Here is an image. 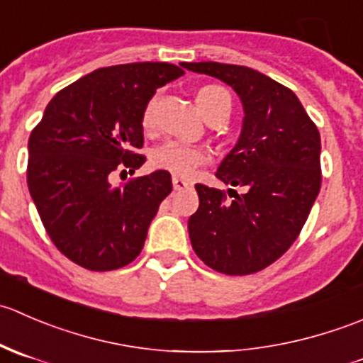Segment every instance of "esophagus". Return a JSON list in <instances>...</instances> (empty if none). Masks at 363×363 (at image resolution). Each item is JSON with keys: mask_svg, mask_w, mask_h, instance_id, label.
Listing matches in <instances>:
<instances>
[{"mask_svg": "<svg viewBox=\"0 0 363 363\" xmlns=\"http://www.w3.org/2000/svg\"><path fill=\"white\" fill-rule=\"evenodd\" d=\"M172 184H174V189L175 191H181V189H188L191 188V182L186 181V179H181L177 177V175H174V179H172Z\"/></svg>", "mask_w": 363, "mask_h": 363, "instance_id": "34e87169", "label": "esophagus"}]
</instances>
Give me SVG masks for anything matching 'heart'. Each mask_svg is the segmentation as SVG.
Listing matches in <instances>:
<instances>
[{"instance_id": "heart-1", "label": "heart", "mask_w": 363, "mask_h": 363, "mask_svg": "<svg viewBox=\"0 0 363 363\" xmlns=\"http://www.w3.org/2000/svg\"><path fill=\"white\" fill-rule=\"evenodd\" d=\"M196 104H199L200 111L205 113V117L216 112H230V94L221 86L207 84L196 91ZM155 108L156 96H152L142 111V126L144 128L152 126ZM208 158H211L208 151L202 145L188 144V142L181 140L164 142L151 152V160L156 167L172 172V174L182 175V177L191 175L195 168L207 163Z\"/></svg>"}]
</instances>
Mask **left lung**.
I'll return each instance as SVG.
<instances>
[{"label":"left lung","mask_w":363,"mask_h":363,"mask_svg":"<svg viewBox=\"0 0 363 363\" xmlns=\"http://www.w3.org/2000/svg\"><path fill=\"white\" fill-rule=\"evenodd\" d=\"M186 68L232 86L244 105L242 133L216 175L246 191L228 189V202L223 189L196 184L191 246L226 276L259 272L290 250L320 193V131L294 91L256 69L214 61Z\"/></svg>","instance_id":"8db88e82"}]
</instances>
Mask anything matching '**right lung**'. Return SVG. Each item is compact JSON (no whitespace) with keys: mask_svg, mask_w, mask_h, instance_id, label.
<instances>
[{"mask_svg":"<svg viewBox=\"0 0 363 363\" xmlns=\"http://www.w3.org/2000/svg\"><path fill=\"white\" fill-rule=\"evenodd\" d=\"M170 63L98 68L61 89L28 142V188L50 240L94 272L140 255L172 177L156 170L112 186L117 172L144 164L142 111L156 89L184 75Z\"/></svg>","mask_w":363,"mask_h":363,"instance_id":"obj_1","label":"right lung"}]
</instances>
